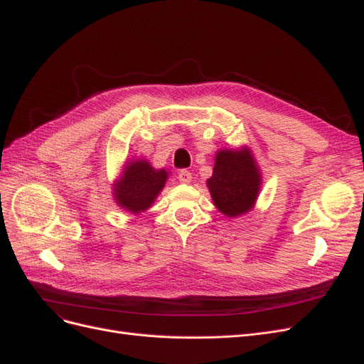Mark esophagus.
Returning a JSON list of instances; mask_svg holds the SVG:
<instances>
[{"mask_svg": "<svg viewBox=\"0 0 364 364\" xmlns=\"http://www.w3.org/2000/svg\"><path fill=\"white\" fill-rule=\"evenodd\" d=\"M178 178H179V181H181L182 183H190L191 179H193V174H191V171H188V170H181V171L178 173Z\"/></svg>", "mask_w": 364, "mask_h": 364, "instance_id": "obj_1", "label": "esophagus"}]
</instances>
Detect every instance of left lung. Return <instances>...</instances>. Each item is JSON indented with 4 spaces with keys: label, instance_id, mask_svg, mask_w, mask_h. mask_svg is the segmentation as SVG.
<instances>
[{
    "label": "left lung",
    "instance_id": "8db88e82",
    "mask_svg": "<svg viewBox=\"0 0 364 364\" xmlns=\"http://www.w3.org/2000/svg\"><path fill=\"white\" fill-rule=\"evenodd\" d=\"M261 178L249 150L217 153L213 176L208 179L214 205L228 217L247 213L257 200Z\"/></svg>",
    "mask_w": 364,
    "mask_h": 364
}]
</instances>
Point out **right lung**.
<instances>
[{"instance_id":"obj_1","label":"right lung","mask_w":364,"mask_h":364,"mask_svg":"<svg viewBox=\"0 0 364 364\" xmlns=\"http://www.w3.org/2000/svg\"><path fill=\"white\" fill-rule=\"evenodd\" d=\"M168 174L155 170L147 161H135L126 165L123 179L115 185V199L121 208L130 213H141L156 199Z\"/></svg>"}]
</instances>
